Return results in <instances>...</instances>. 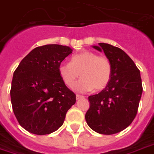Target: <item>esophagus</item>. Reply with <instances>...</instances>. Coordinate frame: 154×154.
Returning a JSON list of instances; mask_svg holds the SVG:
<instances>
[{
    "label": "esophagus",
    "instance_id": "esophagus-1",
    "mask_svg": "<svg viewBox=\"0 0 154 154\" xmlns=\"http://www.w3.org/2000/svg\"><path fill=\"white\" fill-rule=\"evenodd\" d=\"M84 96H82V95H79V94H77V95H76V99H77V100H79V99H80V98H84Z\"/></svg>",
    "mask_w": 154,
    "mask_h": 154
}]
</instances>
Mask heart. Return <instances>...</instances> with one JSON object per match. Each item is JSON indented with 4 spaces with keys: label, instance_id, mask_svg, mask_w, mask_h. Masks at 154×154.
<instances>
[{
    "label": "heart",
    "instance_id": "obj_1",
    "mask_svg": "<svg viewBox=\"0 0 154 154\" xmlns=\"http://www.w3.org/2000/svg\"><path fill=\"white\" fill-rule=\"evenodd\" d=\"M58 70L60 78L69 88L75 86L80 74L82 79L75 88L78 92H87L93 88L95 91L103 90L112 78V64L108 58L91 51L75 54L70 63H61Z\"/></svg>",
    "mask_w": 154,
    "mask_h": 154
}]
</instances>
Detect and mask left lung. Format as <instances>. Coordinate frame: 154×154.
Masks as SVG:
<instances>
[{
    "label": "left lung",
    "mask_w": 154,
    "mask_h": 154,
    "mask_svg": "<svg viewBox=\"0 0 154 154\" xmlns=\"http://www.w3.org/2000/svg\"><path fill=\"white\" fill-rule=\"evenodd\" d=\"M93 48L103 51L112 64V78L99 94L88 97L85 114L88 126L103 134H113L128 127L136 116L143 92L140 69L121 48L107 43Z\"/></svg>",
    "instance_id": "1"
}]
</instances>
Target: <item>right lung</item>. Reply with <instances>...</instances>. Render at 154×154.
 Instances as JSON below:
<instances>
[{
  "label": "right lung",
  "instance_id": "right-lung-1",
  "mask_svg": "<svg viewBox=\"0 0 154 154\" xmlns=\"http://www.w3.org/2000/svg\"><path fill=\"white\" fill-rule=\"evenodd\" d=\"M72 51L58 44L38 47L14 70L11 89L13 112L20 125L32 134L57 131L75 103V94L66 87L58 70Z\"/></svg>",
  "mask_w": 154,
  "mask_h": 154
}]
</instances>
